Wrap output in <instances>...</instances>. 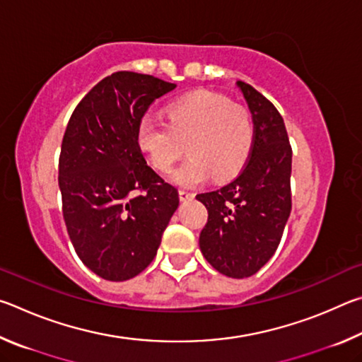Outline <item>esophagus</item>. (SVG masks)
I'll use <instances>...</instances> for the list:
<instances>
[{
	"label": "esophagus",
	"instance_id": "obj_1",
	"mask_svg": "<svg viewBox=\"0 0 362 362\" xmlns=\"http://www.w3.org/2000/svg\"><path fill=\"white\" fill-rule=\"evenodd\" d=\"M179 198H180V201H188V199L194 198V193L188 192V189H179Z\"/></svg>",
	"mask_w": 362,
	"mask_h": 362
}]
</instances>
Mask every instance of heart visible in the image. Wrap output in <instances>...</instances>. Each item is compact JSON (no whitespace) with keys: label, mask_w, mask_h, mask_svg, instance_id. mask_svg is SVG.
I'll return each instance as SVG.
<instances>
[{"label":"heart","mask_w":362,"mask_h":362,"mask_svg":"<svg viewBox=\"0 0 362 362\" xmlns=\"http://www.w3.org/2000/svg\"><path fill=\"white\" fill-rule=\"evenodd\" d=\"M137 142L153 169L169 173L183 151L189 153L173 175L183 187H196L214 174L236 175L255 144V122L246 107L214 93H196L170 103L168 122L146 115L139 122Z\"/></svg>","instance_id":"heart-1"}]
</instances>
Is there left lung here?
<instances>
[{
  "instance_id": "obj_1",
  "label": "left lung",
  "mask_w": 362,
  "mask_h": 362,
  "mask_svg": "<svg viewBox=\"0 0 362 362\" xmlns=\"http://www.w3.org/2000/svg\"><path fill=\"white\" fill-rule=\"evenodd\" d=\"M255 122L252 153L235 180L196 194L206 206L199 235L206 260L228 278H249L272 259L292 209V148L276 107L238 81Z\"/></svg>"
}]
</instances>
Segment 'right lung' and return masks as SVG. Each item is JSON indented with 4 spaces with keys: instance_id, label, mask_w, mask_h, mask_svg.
Instances as JSON below:
<instances>
[{
    "instance_id": "right-lung-1",
    "label": "right lung",
    "mask_w": 362,
    "mask_h": 362,
    "mask_svg": "<svg viewBox=\"0 0 362 362\" xmlns=\"http://www.w3.org/2000/svg\"><path fill=\"white\" fill-rule=\"evenodd\" d=\"M175 84L116 71L71 113L59 156L62 212L73 247L107 281H126L150 265L179 207V192L148 164L137 127L153 102Z\"/></svg>"
}]
</instances>
